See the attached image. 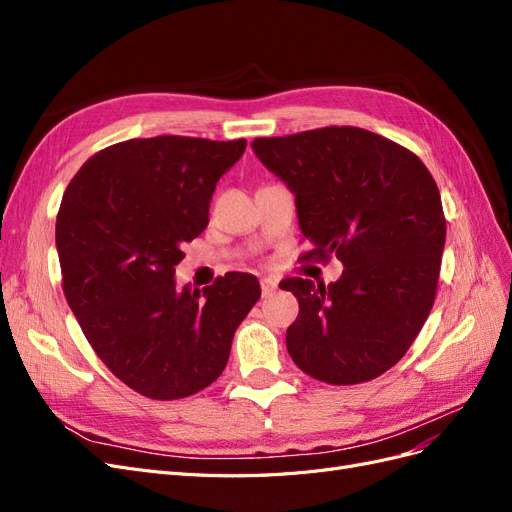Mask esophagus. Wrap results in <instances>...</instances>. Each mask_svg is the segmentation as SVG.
<instances>
[{"label": "esophagus", "mask_w": 512, "mask_h": 512, "mask_svg": "<svg viewBox=\"0 0 512 512\" xmlns=\"http://www.w3.org/2000/svg\"><path fill=\"white\" fill-rule=\"evenodd\" d=\"M260 290H262V297H271V294L277 290V280H273V277H265V280H260Z\"/></svg>", "instance_id": "obj_1"}]
</instances>
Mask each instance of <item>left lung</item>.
Returning a JSON list of instances; mask_svg holds the SVG:
<instances>
[{
	"mask_svg": "<svg viewBox=\"0 0 512 512\" xmlns=\"http://www.w3.org/2000/svg\"><path fill=\"white\" fill-rule=\"evenodd\" d=\"M252 149L297 203L312 250L342 260L324 286L290 277L299 301L286 348L312 378L374 380L408 352L436 301L446 220L438 185L406 147L352 126L254 138Z\"/></svg>",
	"mask_w": 512,
	"mask_h": 512,
	"instance_id": "1",
	"label": "left lung"
}]
</instances>
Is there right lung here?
<instances>
[{"mask_svg":"<svg viewBox=\"0 0 512 512\" xmlns=\"http://www.w3.org/2000/svg\"><path fill=\"white\" fill-rule=\"evenodd\" d=\"M245 138H132L91 156L66 188L55 241L66 301L100 361L149 399L207 389L260 299L254 275L177 290L181 245L209 224L215 183Z\"/></svg>","mask_w":512,"mask_h":512,"instance_id":"obj_1","label":"right lung"}]
</instances>
